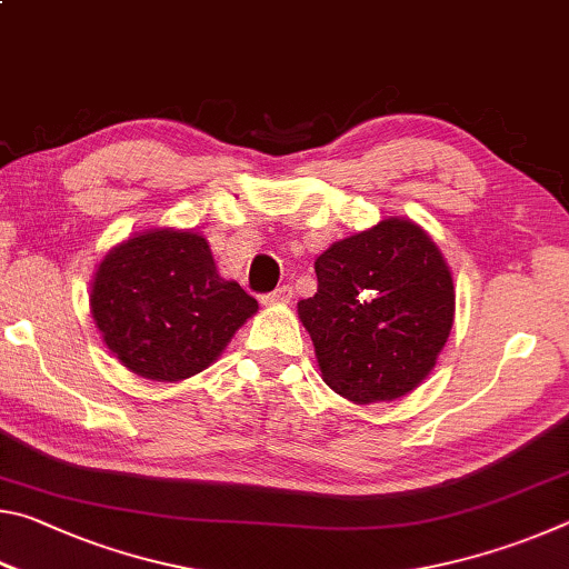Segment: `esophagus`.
<instances>
[{
    "mask_svg": "<svg viewBox=\"0 0 569 569\" xmlns=\"http://www.w3.org/2000/svg\"><path fill=\"white\" fill-rule=\"evenodd\" d=\"M293 298V288L291 286H281V288H276V291H271V293H266L263 296V303H288Z\"/></svg>",
    "mask_w": 569,
    "mask_h": 569,
    "instance_id": "34e87169",
    "label": "esophagus"
}]
</instances>
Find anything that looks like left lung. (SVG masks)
Returning a JSON list of instances; mask_svg holds the SVG:
<instances>
[{
	"label": "left lung",
	"mask_w": 569,
	"mask_h": 569,
	"mask_svg": "<svg viewBox=\"0 0 569 569\" xmlns=\"http://www.w3.org/2000/svg\"><path fill=\"white\" fill-rule=\"evenodd\" d=\"M298 303L323 381L356 403L391 401L435 369L455 321L449 266L411 220L387 218L316 258Z\"/></svg>",
	"instance_id": "8db88e82"
}]
</instances>
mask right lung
<instances>
[{
	"label": "right lung",
	"mask_w": 569,
	"mask_h": 569,
	"mask_svg": "<svg viewBox=\"0 0 569 569\" xmlns=\"http://www.w3.org/2000/svg\"><path fill=\"white\" fill-rule=\"evenodd\" d=\"M90 306L108 349L152 381L203 371L258 311L253 296L218 276L208 240L190 230H150L110 250Z\"/></svg>",
	"instance_id": "1"
}]
</instances>
